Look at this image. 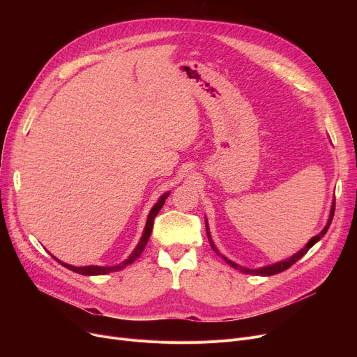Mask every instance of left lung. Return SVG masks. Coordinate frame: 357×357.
I'll return each instance as SVG.
<instances>
[{
	"instance_id": "1",
	"label": "left lung",
	"mask_w": 357,
	"mask_h": 357,
	"mask_svg": "<svg viewBox=\"0 0 357 357\" xmlns=\"http://www.w3.org/2000/svg\"><path fill=\"white\" fill-rule=\"evenodd\" d=\"M334 208H335V201H333V204H331V210H330V217H328V220H327V224H326V227L320 231V234H317V236H314L307 245L301 249V250H298L295 255H292L291 257H288V259H285V260H280V261H276V264H272V265H268V266H261V268H257V269H249V268H243V266H240V265H237L236 261H231L230 259H227L226 256L224 255H221L220 252H218V249L215 248V245H214V241H213V238H211V234H210V227H208V221H207V218H205V229H207V236H208V241H210V245H211V248H213V250L218 255V256H221L224 260L227 261V264L231 266V268H234V269H237V271H240V272H243V273H250V275H259V276H272V275H276V273H280V272H284V271H287L288 268H291L295 261H298L299 259H301L314 245L317 241H320L323 237H324V234L327 233V230H328V227H330V224H331V221H333V215H334Z\"/></svg>"
}]
</instances>
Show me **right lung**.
Segmentation results:
<instances>
[{
	"label": "right lung",
	"instance_id": "add662e5",
	"mask_svg": "<svg viewBox=\"0 0 357 357\" xmlns=\"http://www.w3.org/2000/svg\"><path fill=\"white\" fill-rule=\"evenodd\" d=\"M169 194L171 192H165L159 199H158V202L153 205L152 207V210H150V213H149V215H147V220H146V226H144V230H143V234H142V237H140V241L137 243V246H136V249L131 252V255L124 260V261H121V264H119V265H114V266H93V265H91V266H72V265H68V264H63V261H61L59 259H56L59 261V264L62 265V266H65L66 269H69V271H73V272H77V273H79V275H84V276H93V275H107V273H111V272H117V271H121L123 268H126V266H128V265H131L133 264V261L143 253V250H144V248H146V245H147V241H149V237H150V234H152V229H153V220H155V217L158 215V213L160 211V208L163 207V204H165V199L169 197Z\"/></svg>",
	"mask_w": 357,
	"mask_h": 357
}]
</instances>
